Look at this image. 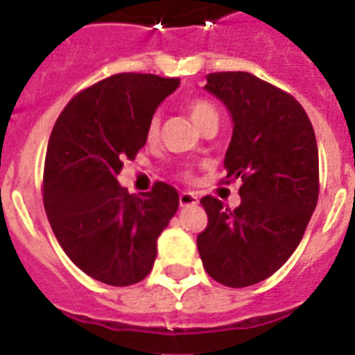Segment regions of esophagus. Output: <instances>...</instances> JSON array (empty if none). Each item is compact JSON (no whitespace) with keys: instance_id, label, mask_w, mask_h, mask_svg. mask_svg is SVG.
I'll use <instances>...</instances> for the list:
<instances>
[{"instance_id":"obj_1","label":"esophagus","mask_w":355,"mask_h":355,"mask_svg":"<svg viewBox=\"0 0 355 355\" xmlns=\"http://www.w3.org/2000/svg\"><path fill=\"white\" fill-rule=\"evenodd\" d=\"M178 202H180V206L182 208H188V206H193L199 202V199H197V195L191 193V191H182L180 193V197H178Z\"/></svg>"}]
</instances>
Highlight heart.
<instances>
[{"mask_svg": "<svg viewBox=\"0 0 355 355\" xmlns=\"http://www.w3.org/2000/svg\"><path fill=\"white\" fill-rule=\"evenodd\" d=\"M188 110L191 114V119H193L200 128L208 127L210 123L219 121V112L217 108L211 105L208 99H202V97H195L188 103ZM160 136V116L155 114L153 118L147 123V139L149 141H155L156 138Z\"/></svg>", "mask_w": 355, "mask_h": 355, "instance_id": "1", "label": "heart"}]
</instances>
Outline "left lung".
Here are the masks:
<instances>
[{
	"instance_id": "1",
	"label": "left lung",
	"mask_w": 355,
	"mask_h": 355,
	"mask_svg": "<svg viewBox=\"0 0 355 355\" xmlns=\"http://www.w3.org/2000/svg\"><path fill=\"white\" fill-rule=\"evenodd\" d=\"M206 90L232 114L227 180L241 178L236 210L200 199L208 225L197 236L206 272L228 287L269 278L302 239L319 200V150L313 125L287 92L247 71L206 77Z\"/></svg>"
}]
</instances>
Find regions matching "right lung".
I'll return each mask as SVG.
<instances>
[{
  "label": "right lung",
  "instance_id": "right-lung-1",
  "mask_svg": "<svg viewBox=\"0 0 355 355\" xmlns=\"http://www.w3.org/2000/svg\"><path fill=\"white\" fill-rule=\"evenodd\" d=\"M180 79L118 73L64 107L47 144L44 208L68 258L108 286L138 284L156 258V239L178 208L177 189L155 182L130 195L118 184L123 160L147 141V123Z\"/></svg>",
  "mask_w": 355,
  "mask_h": 355
}]
</instances>
